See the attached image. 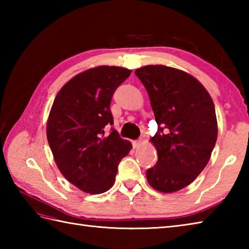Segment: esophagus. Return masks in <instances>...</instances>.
<instances>
[{"instance_id":"esophagus-1","label":"esophagus","mask_w":249,"mask_h":249,"mask_svg":"<svg viewBox=\"0 0 249 249\" xmlns=\"http://www.w3.org/2000/svg\"><path fill=\"white\" fill-rule=\"evenodd\" d=\"M140 144H141V140H135V141H133V145H134L135 149H137V147H139Z\"/></svg>"}]
</instances>
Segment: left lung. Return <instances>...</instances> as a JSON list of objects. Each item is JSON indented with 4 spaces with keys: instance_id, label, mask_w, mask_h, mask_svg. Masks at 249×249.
<instances>
[{
    "instance_id": "8db88e82",
    "label": "left lung",
    "mask_w": 249,
    "mask_h": 249,
    "mask_svg": "<svg viewBox=\"0 0 249 249\" xmlns=\"http://www.w3.org/2000/svg\"><path fill=\"white\" fill-rule=\"evenodd\" d=\"M135 73L158 125L150 139L158 160L146 170L147 182L158 192H178L195 181L211 158L218 133L213 99L197 79L177 68L146 65Z\"/></svg>"
}]
</instances>
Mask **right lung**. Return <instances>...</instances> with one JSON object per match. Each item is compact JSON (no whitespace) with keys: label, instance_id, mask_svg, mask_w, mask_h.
Segmentation results:
<instances>
[{"label":"right lung","instance_id":"add662e5","mask_svg":"<svg viewBox=\"0 0 249 249\" xmlns=\"http://www.w3.org/2000/svg\"><path fill=\"white\" fill-rule=\"evenodd\" d=\"M131 71L118 66H97L78 73L54 98L47 139L54 161L68 182L84 193L107 192L115 181L118 165L131 150L112 125L110 103L115 89Z\"/></svg>","mask_w":249,"mask_h":249}]
</instances>
